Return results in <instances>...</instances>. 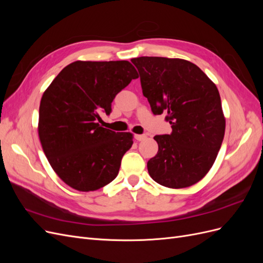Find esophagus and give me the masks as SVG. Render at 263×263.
Returning a JSON list of instances; mask_svg holds the SVG:
<instances>
[{
  "label": "esophagus",
  "instance_id": "34e87169",
  "mask_svg": "<svg viewBox=\"0 0 263 263\" xmlns=\"http://www.w3.org/2000/svg\"><path fill=\"white\" fill-rule=\"evenodd\" d=\"M147 138L146 135H135V139L138 140V141H141V140H145Z\"/></svg>",
  "mask_w": 263,
  "mask_h": 263
}]
</instances>
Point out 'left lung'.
Wrapping results in <instances>:
<instances>
[{"label":"left lung","instance_id":"left-lung-1","mask_svg":"<svg viewBox=\"0 0 263 263\" xmlns=\"http://www.w3.org/2000/svg\"><path fill=\"white\" fill-rule=\"evenodd\" d=\"M144 97L155 115L166 113L170 135H158V154L147 163L150 177L166 187L182 189L202 180L214 164L225 135L216 85L194 63L179 58L139 57Z\"/></svg>","mask_w":263,"mask_h":263}]
</instances>
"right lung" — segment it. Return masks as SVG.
<instances>
[{
  "label": "right lung",
  "instance_id": "add662e5",
  "mask_svg": "<svg viewBox=\"0 0 263 263\" xmlns=\"http://www.w3.org/2000/svg\"><path fill=\"white\" fill-rule=\"evenodd\" d=\"M129 61H74L44 92L38 135L58 177L82 192L99 190L118 174L133 134L102 127L100 114L112 110L116 94L137 79Z\"/></svg>",
  "mask_w": 263,
  "mask_h": 263
}]
</instances>
